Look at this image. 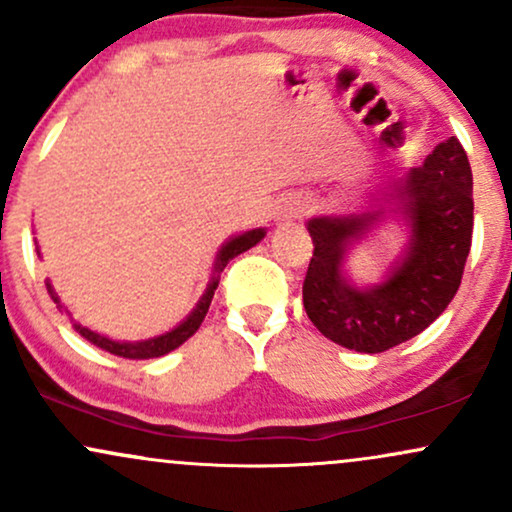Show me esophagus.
Listing matches in <instances>:
<instances>
[{
  "label": "esophagus",
  "instance_id": "1",
  "mask_svg": "<svg viewBox=\"0 0 512 512\" xmlns=\"http://www.w3.org/2000/svg\"><path fill=\"white\" fill-rule=\"evenodd\" d=\"M305 209H308V202H305V199H301V197L291 199V202L284 207V221L298 219V216L305 214Z\"/></svg>",
  "mask_w": 512,
  "mask_h": 512
}]
</instances>
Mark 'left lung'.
Masks as SVG:
<instances>
[{"mask_svg":"<svg viewBox=\"0 0 512 512\" xmlns=\"http://www.w3.org/2000/svg\"><path fill=\"white\" fill-rule=\"evenodd\" d=\"M397 209L407 216V255L373 289H356L342 276L351 240L383 211L320 216L308 221L313 257L303 281L310 322L346 349L380 354L424 332L455 298L472 248V168L460 139L450 137L395 185Z\"/></svg>","mask_w":512,"mask_h":512,"instance_id":"left-lung-1","label":"left lung"}]
</instances>
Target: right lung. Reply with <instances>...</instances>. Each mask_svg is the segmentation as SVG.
<instances>
[{"label":"right lung","instance_id":"add662e5","mask_svg":"<svg viewBox=\"0 0 512 512\" xmlns=\"http://www.w3.org/2000/svg\"><path fill=\"white\" fill-rule=\"evenodd\" d=\"M262 238H264V228H255V231H248V233H243V236H236L233 240H228V243L219 250V255H216L214 279H211L207 293H204V296L199 298L197 308L192 310V315L187 317V320L182 322V325H178V327H175V330H170L166 334H161V337L146 339V342H137V344H127V342L120 344V342H113V339H108V337H101V334L91 332V330H88V327H81L79 322L72 320L74 330L79 332L84 339H88V342H91V344L101 346V349L110 351V354H115V356H122V358H156V356L168 354V351L178 349L182 342H187V339H190L192 334L199 330V325H202L204 315H207V310H209V305H211V298H214L216 286H219V276L223 272V267H226V264L231 262L233 257H238L240 252L255 248V245L260 243ZM48 293L52 296V301L57 303V308H62L60 298H57V293L52 291L50 284H48Z\"/></svg>","mask_w":512,"mask_h":512}]
</instances>
